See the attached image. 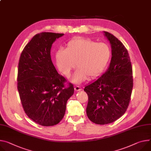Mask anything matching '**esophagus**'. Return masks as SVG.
Instances as JSON below:
<instances>
[{
  "label": "esophagus",
  "mask_w": 151,
  "mask_h": 151,
  "mask_svg": "<svg viewBox=\"0 0 151 151\" xmlns=\"http://www.w3.org/2000/svg\"><path fill=\"white\" fill-rule=\"evenodd\" d=\"M74 89H75V91H81L82 90L81 87H79V86H75Z\"/></svg>",
  "instance_id": "34e87169"
}]
</instances>
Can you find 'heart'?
<instances>
[{"label":"heart","mask_w":151,"mask_h":151,"mask_svg":"<svg viewBox=\"0 0 151 151\" xmlns=\"http://www.w3.org/2000/svg\"><path fill=\"white\" fill-rule=\"evenodd\" d=\"M111 57L109 46L83 38H75L68 42L65 49L55 53V60L60 71L68 76L77 67L70 79L71 83L79 84L87 79L99 76L105 69Z\"/></svg>","instance_id":"1"}]
</instances>
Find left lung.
<instances>
[{
	"label": "left lung",
	"mask_w": 151,
	"mask_h": 151,
	"mask_svg": "<svg viewBox=\"0 0 151 151\" xmlns=\"http://www.w3.org/2000/svg\"><path fill=\"white\" fill-rule=\"evenodd\" d=\"M111 48V60L107 70L96 80L86 86L88 96L87 115L93 123H112L125 113L133 87L132 70L128 50L120 41L103 32Z\"/></svg>",
	"instance_id": "8db88e82"
}]
</instances>
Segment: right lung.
Here are the masks:
<instances>
[{
    "mask_svg": "<svg viewBox=\"0 0 151 151\" xmlns=\"http://www.w3.org/2000/svg\"><path fill=\"white\" fill-rule=\"evenodd\" d=\"M64 34L41 32L23 50L19 63L17 88L24 111L42 126L57 125L65 113L66 104L74 93L72 84L64 87L51 60L52 44Z\"/></svg>",
    "mask_w": 151,
    "mask_h": 151,
    "instance_id": "1",
    "label": "right lung"
}]
</instances>
